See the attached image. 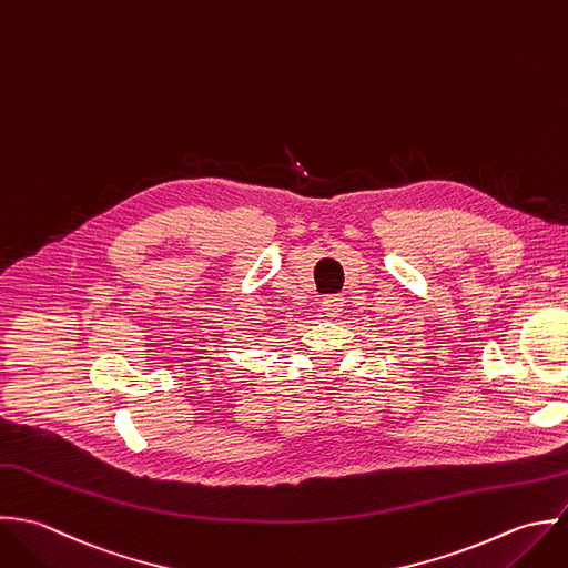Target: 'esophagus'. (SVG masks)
<instances>
[{"mask_svg":"<svg viewBox=\"0 0 568 568\" xmlns=\"http://www.w3.org/2000/svg\"><path fill=\"white\" fill-rule=\"evenodd\" d=\"M342 296L338 294H332V296H325L323 298V312L329 316V318H334V316H338L342 312Z\"/></svg>","mask_w":568,"mask_h":568,"instance_id":"esophagus-1","label":"esophagus"}]
</instances>
